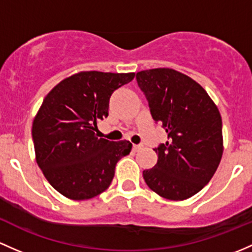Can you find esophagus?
<instances>
[{
    "label": "esophagus",
    "mask_w": 252,
    "mask_h": 252,
    "mask_svg": "<svg viewBox=\"0 0 252 252\" xmlns=\"http://www.w3.org/2000/svg\"><path fill=\"white\" fill-rule=\"evenodd\" d=\"M142 148V145H133V150L135 152H137V151H140Z\"/></svg>",
    "instance_id": "1"
}]
</instances>
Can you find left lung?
Instances as JSON below:
<instances>
[{
	"label": "left lung",
	"mask_w": 252,
	"mask_h": 252,
	"mask_svg": "<svg viewBox=\"0 0 252 252\" xmlns=\"http://www.w3.org/2000/svg\"><path fill=\"white\" fill-rule=\"evenodd\" d=\"M151 115L168 133L156 147L157 164L144 170L147 186L170 200L190 198L215 174L223 152L222 119L204 88L173 68L136 73Z\"/></svg>",
	"instance_id": "left-lung-1"
}]
</instances>
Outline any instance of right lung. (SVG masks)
<instances>
[{
    "label": "right lung",
    "instance_id": "right-lung-1",
    "mask_svg": "<svg viewBox=\"0 0 252 252\" xmlns=\"http://www.w3.org/2000/svg\"><path fill=\"white\" fill-rule=\"evenodd\" d=\"M135 73L83 71L65 78L44 97L32 124L36 161L66 198L91 199L108 189L117 161L130 144L97 137L96 123L108 116L112 93Z\"/></svg>",
    "mask_w": 252,
    "mask_h": 252
}]
</instances>
